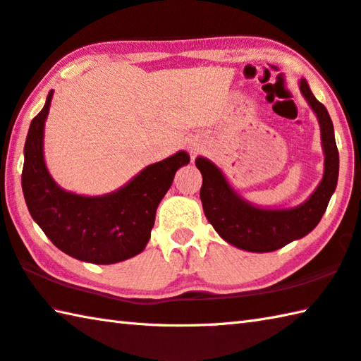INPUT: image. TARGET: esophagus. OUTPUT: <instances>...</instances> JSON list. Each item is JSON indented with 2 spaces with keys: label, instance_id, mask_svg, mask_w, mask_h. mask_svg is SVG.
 <instances>
[{
  "label": "esophagus",
  "instance_id": "esophagus-1",
  "mask_svg": "<svg viewBox=\"0 0 361 361\" xmlns=\"http://www.w3.org/2000/svg\"><path fill=\"white\" fill-rule=\"evenodd\" d=\"M202 152H203V145H200V143H191V145H189V153H191L192 159H194L197 154H200Z\"/></svg>",
  "mask_w": 361,
  "mask_h": 361
}]
</instances>
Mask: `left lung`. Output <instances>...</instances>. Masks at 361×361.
<instances>
[{
  "instance_id": "8db88e82",
  "label": "left lung",
  "mask_w": 361,
  "mask_h": 361,
  "mask_svg": "<svg viewBox=\"0 0 361 361\" xmlns=\"http://www.w3.org/2000/svg\"><path fill=\"white\" fill-rule=\"evenodd\" d=\"M300 91L317 115L325 154L324 178L311 197L293 208H260L245 200L228 185L216 164L199 156L195 166L202 173L200 200L209 224L227 243L249 252H271L303 238L322 219L339 173V153L331 118L324 104L314 97L310 85L301 78Z\"/></svg>"
}]
</instances>
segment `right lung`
<instances>
[{
  "label": "right lung",
  "instance_id": "add662e5",
  "mask_svg": "<svg viewBox=\"0 0 361 361\" xmlns=\"http://www.w3.org/2000/svg\"><path fill=\"white\" fill-rule=\"evenodd\" d=\"M44 109L30 124L25 142L22 189L31 218L63 252L78 260L110 265L140 254L154 226L156 209L172 186L176 170L191 161L186 152L152 164L128 185L106 195L64 191L51 178L44 161Z\"/></svg>",
  "mask_w": 361,
  "mask_h": 361
}]
</instances>
